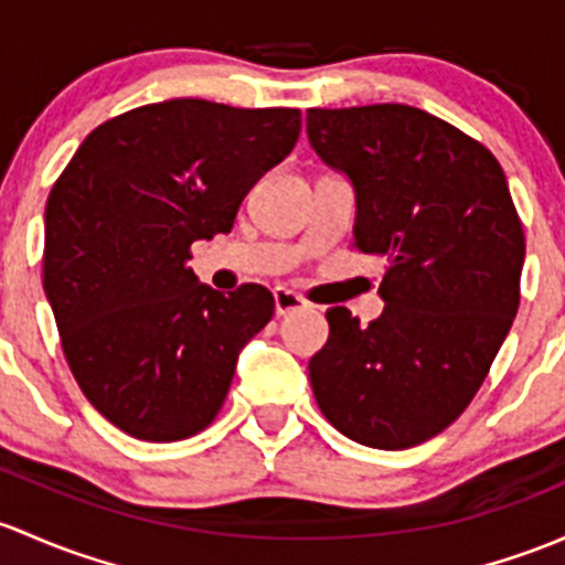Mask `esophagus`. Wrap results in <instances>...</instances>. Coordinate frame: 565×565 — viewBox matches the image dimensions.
Returning <instances> with one entry per match:
<instances>
[{"label":"esophagus","mask_w":565,"mask_h":565,"mask_svg":"<svg viewBox=\"0 0 565 565\" xmlns=\"http://www.w3.org/2000/svg\"><path fill=\"white\" fill-rule=\"evenodd\" d=\"M273 302H276V317H287V313H295V311H302V308H308V302L302 300L298 292H292V289H287V287L273 289Z\"/></svg>","instance_id":"esophagus-1"}]
</instances>
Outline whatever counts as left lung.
I'll return each instance as SVG.
<instances>
[{
	"label": "left lung",
	"mask_w": 565,
	"mask_h": 565,
	"mask_svg": "<svg viewBox=\"0 0 565 565\" xmlns=\"http://www.w3.org/2000/svg\"><path fill=\"white\" fill-rule=\"evenodd\" d=\"M317 157L354 186V246L387 259L382 317L330 308L311 362L319 408L343 436L408 449L482 387L520 306L525 235L482 142L412 105L306 113Z\"/></svg>",
	"instance_id": "8db88e82"
}]
</instances>
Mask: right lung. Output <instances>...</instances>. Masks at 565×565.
<instances>
[{"mask_svg": "<svg viewBox=\"0 0 565 565\" xmlns=\"http://www.w3.org/2000/svg\"><path fill=\"white\" fill-rule=\"evenodd\" d=\"M298 138L295 108L168 99L94 129L53 183L45 298L75 382L118 430L181 441L218 414L273 295L200 284L189 248L233 230Z\"/></svg>", "mask_w": 565, "mask_h": 565, "instance_id": "obj_1", "label": "right lung"}]
</instances>
